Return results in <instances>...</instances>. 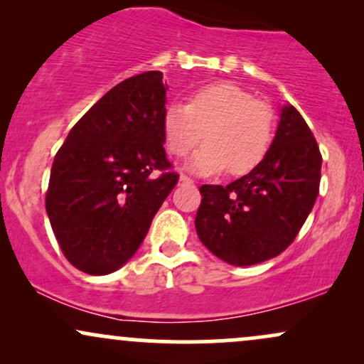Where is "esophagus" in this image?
I'll return each mask as SVG.
<instances>
[{"label":"esophagus","instance_id":"34e87169","mask_svg":"<svg viewBox=\"0 0 364 364\" xmlns=\"http://www.w3.org/2000/svg\"><path fill=\"white\" fill-rule=\"evenodd\" d=\"M179 181H181L183 185H193V179H190L188 176H181L179 178Z\"/></svg>","mask_w":364,"mask_h":364}]
</instances>
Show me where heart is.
<instances>
[{
    "instance_id": "obj_1",
    "label": "heart",
    "mask_w": 364,
    "mask_h": 364,
    "mask_svg": "<svg viewBox=\"0 0 364 364\" xmlns=\"http://www.w3.org/2000/svg\"><path fill=\"white\" fill-rule=\"evenodd\" d=\"M168 150L185 157L205 144L188 162L191 173L210 176L228 168L243 176L262 164L275 133V112L267 102L229 82L195 90L186 106L171 104L162 118Z\"/></svg>"
}]
</instances>
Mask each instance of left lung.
<instances>
[{"label":"left lung","mask_w":364,"mask_h":364,"mask_svg":"<svg viewBox=\"0 0 364 364\" xmlns=\"http://www.w3.org/2000/svg\"><path fill=\"white\" fill-rule=\"evenodd\" d=\"M321 156L306 121L291 104L263 162L228 186H200L196 235L236 267L277 257L298 236L318 196Z\"/></svg>","instance_id":"8db88e82"}]
</instances>
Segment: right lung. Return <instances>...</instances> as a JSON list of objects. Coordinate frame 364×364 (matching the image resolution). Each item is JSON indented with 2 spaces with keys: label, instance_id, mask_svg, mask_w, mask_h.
<instances>
[{
  "label": "right lung",
  "instance_id": "right-lung-1",
  "mask_svg": "<svg viewBox=\"0 0 364 364\" xmlns=\"http://www.w3.org/2000/svg\"><path fill=\"white\" fill-rule=\"evenodd\" d=\"M161 72L127 78L102 95L54 157L46 212L66 260L106 275L140 248L178 183L164 150Z\"/></svg>",
  "mask_w": 364,
  "mask_h": 364
}]
</instances>
